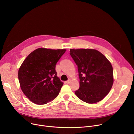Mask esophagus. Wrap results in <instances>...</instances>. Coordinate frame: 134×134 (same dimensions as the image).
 <instances>
[{
  "instance_id": "34e87169",
  "label": "esophagus",
  "mask_w": 134,
  "mask_h": 134,
  "mask_svg": "<svg viewBox=\"0 0 134 134\" xmlns=\"http://www.w3.org/2000/svg\"><path fill=\"white\" fill-rule=\"evenodd\" d=\"M71 80H70V79H69V80H68L67 81H66V83H67V84H69V83L71 82Z\"/></svg>"
}]
</instances>
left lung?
I'll return each mask as SVG.
<instances>
[{
	"label": "left lung",
	"mask_w": 134,
	"mask_h": 134,
	"mask_svg": "<svg viewBox=\"0 0 134 134\" xmlns=\"http://www.w3.org/2000/svg\"><path fill=\"white\" fill-rule=\"evenodd\" d=\"M70 54L78 67L80 88L76 96L87 103L101 101L113 83L110 62L100 51L92 49H70Z\"/></svg>",
	"instance_id": "1"
}]
</instances>
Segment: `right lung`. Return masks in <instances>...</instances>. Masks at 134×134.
Returning <instances> with one entry per match:
<instances>
[{
    "mask_svg": "<svg viewBox=\"0 0 134 134\" xmlns=\"http://www.w3.org/2000/svg\"><path fill=\"white\" fill-rule=\"evenodd\" d=\"M66 51L38 48L26 57L19 68L21 90L34 103L46 104L58 96L64 83L57 77L55 65Z\"/></svg>",
    "mask_w": 134,
    "mask_h": 134,
    "instance_id": "right-lung-1",
    "label": "right lung"
}]
</instances>
